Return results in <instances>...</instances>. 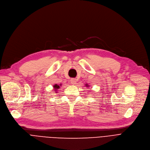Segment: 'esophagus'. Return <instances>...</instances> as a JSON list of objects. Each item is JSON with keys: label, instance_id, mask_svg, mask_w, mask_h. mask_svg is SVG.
Listing matches in <instances>:
<instances>
[{"label": "esophagus", "instance_id": "obj_1", "mask_svg": "<svg viewBox=\"0 0 150 150\" xmlns=\"http://www.w3.org/2000/svg\"><path fill=\"white\" fill-rule=\"evenodd\" d=\"M76 82H77V80H76V79L73 78V79H71V83H72V84H73V85L76 84Z\"/></svg>", "mask_w": 150, "mask_h": 150}]
</instances>
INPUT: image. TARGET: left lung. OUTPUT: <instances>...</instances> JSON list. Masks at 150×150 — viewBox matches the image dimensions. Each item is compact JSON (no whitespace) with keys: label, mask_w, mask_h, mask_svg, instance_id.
I'll use <instances>...</instances> for the list:
<instances>
[{"label":"left lung","mask_w":150,"mask_h":150,"mask_svg":"<svg viewBox=\"0 0 150 150\" xmlns=\"http://www.w3.org/2000/svg\"><path fill=\"white\" fill-rule=\"evenodd\" d=\"M86 87H88V86H88V84H86Z\"/></svg>","instance_id":"obj_1"}]
</instances>
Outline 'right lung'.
<instances>
[{
  "instance_id": "right-lung-1",
  "label": "right lung",
  "mask_w": 150,
  "mask_h": 150,
  "mask_svg": "<svg viewBox=\"0 0 150 150\" xmlns=\"http://www.w3.org/2000/svg\"><path fill=\"white\" fill-rule=\"evenodd\" d=\"M60 86H61V84H60ZM60 86H58V85H57V84H55V85L53 86V88H54V91H57V90H58L59 87H59Z\"/></svg>"
}]
</instances>
